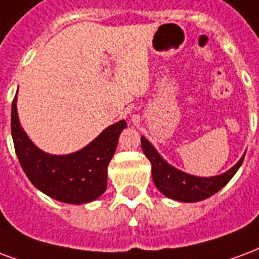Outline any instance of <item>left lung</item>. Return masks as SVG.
Listing matches in <instances>:
<instances>
[{"label": "left lung", "mask_w": 259, "mask_h": 259, "mask_svg": "<svg viewBox=\"0 0 259 259\" xmlns=\"http://www.w3.org/2000/svg\"><path fill=\"white\" fill-rule=\"evenodd\" d=\"M143 153L152 163L153 182L157 189L167 197L185 203H194L200 200L208 199L229 182L236 171L240 168L244 156L239 160V163L233 165L229 171L222 175L211 177V178H200L189 174H185L179 169L174 168L163 160V157L153 148L145 137L141 138Z\"/></svg>", "instance_id": "1"}]
</instances>
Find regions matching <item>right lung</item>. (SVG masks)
<instances>
[{"label":"right lung","instance_id":"obj_1","mask_svg":"<svg viewBox=\"0 0 259 259\" xmlns=\"http://www.w3.org/2000/svg\"><path fill=\"white\" fill-rule=\"evenodd\" d=\"M125 120L113 124L78 152L52 156L39 150L20 127L16 96L12 102L11 131L18 160L30 182L42 193L67 204L98 199L107 184V165L114 156Z\"/></svg>","mask_w":259,"mask_h":259}]
</instances>
